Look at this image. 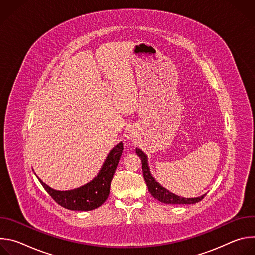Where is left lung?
<instances>
[{"label": "left lung", "instance_id": "8db88e82", "mask_svg": "<svg viewBox=\"0 0 255 255\" xmlns=\"http://www.w3.org/2000/svg\"><path fill=\"white\" fill-rule=\"evenodd\" d=\"M136 153L140 157L141 162H142V171H143V177L145 179V183H146V186L148 188L149 193L154 197L156 200L160 201L161 203L164 204H195L204 199L205 195H202L201 197L197 198H184V197H179L177 195H174L173 193L169 192L165 188H163L158 181L153 177L151 174L149 165H148V158L147 155L145 154L141 149L136 148Z\"/></svg>", "mask_w": 255, "mask_h": 255}]
</instances>
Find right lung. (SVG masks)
I'll list each match as a JSON object with an SVG mask.
<instances>
[{"label":"right lung","instance_id":"right-lung-1","mask_svg":"<svg viewBox=\"0 0 255 255\" xmlns=\"http://www.w3.org/2000/svg\"><path fill=\"white\" fill-rule=\"evenodd\" d=\"M123 152V143L119 142L109 152L99 173L90 183L68 191H57L38 177L40 184L51 198L61 207L71 211H91L102 206L110 194V186ZM36 174V173H35Z\"/></svg>","mask_w":255,"mask_h":255}]
</instances>
